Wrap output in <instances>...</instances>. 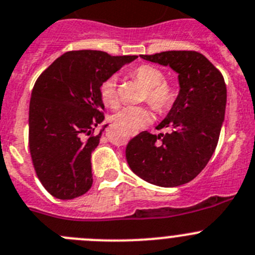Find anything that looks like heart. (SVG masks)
<instances>
[{
  "instance_id": "1",
  "label": "heart",
  "mask_w": 255,
  "mask_h": 255,
  "mask_svg": "<svg viewBox=\"0 0 255 255\" xmlns=\"http://www.w3.org/2000/svg\"><path fill=\"white\" fill-rule=\"evenodd\" d=\"M131 76L146 89V99L156 110L164 111L173 105L175 91L173 86L164 81V74L150 65H141L131 72ZM118 81L110 76L100 85V96L109 108H116L119 104ZM154 120V114L145 106H128L113 116V123L126 134H136Z\"/></svg>"
}]
</instances>
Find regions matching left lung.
<instances>
[{"label":"left lung","instance_id":"8db88e82","mask_svg":"<svg viewBox=\"0 0 255 255\" xmlns=\"http://www.w3.org/2000/svg\"><path fill=\"white\" fill-rule=\"evenodd\" d=\"M140 57L175 71L179 94L156 126L170 132H140L126 146V160L147 183L162 188L183 185L207 166L217 147L227 106L224 77L196 51H165Z\"/></svg>","mask_w":255,"mask_h":255}]
</instances>
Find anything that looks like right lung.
Instances as JSON below:
<instances>
[{"label":"right lung","mask_w":255,"mask_h":255,"mask_svg":"<svg viewBox=\"0 0 255 255\" xmlns=\"http://www.w3.org/2000/svg\"><path fill=\"white\" fill-rule=\"evenodd\" d=\"M137 56H110L104 51H70L37 79L31 94L28 144L38 179L61 200L84 195L93 185L91 154L108 126L100 85ZM89 136V138H86Z\"/></svg>","instance_id":"obj_1"}]
</instances>
